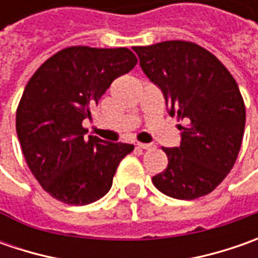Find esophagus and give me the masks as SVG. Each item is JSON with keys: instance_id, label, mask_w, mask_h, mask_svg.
Here are the masks:
<instances>
[{"instance_id": "34e87169", "label": "esophagus", "mask_w": 258, "mask_h": 258, "mask_svg": "<svg viewBox=\"0 0 258 258\" xmlns=\"http://www.w3.org/2000/svg\"><path fill=\"white\" fill-rule=\"evenodd\" d=\"M136 146L141 148V149H152V148H154V145L152 144H141V142H138Z\"/></svg>"}]
</instances>
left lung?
Instances as JSON below:
<instances>
[{
    "label": "left lung",
    "mask_w": 258,
    "mask_h": 258,
    "mask_svg": "<svg viewBox=\"0 0 258 258\" xmlns=\"http://www.w3.org/2000/svg\"><path fill=\"white\" fill-rule=\"evenodd\" d=\"M144 73L164 93L168 112L181 119V145L162 148L164 172L152 178L165 195L195 200L213 192L233 169L241 148L245 106L225 66L201 45L171 40L134 47Z\"/></svg>",
    "instance_id": "8db88e82"
}]
</instances>
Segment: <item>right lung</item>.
<instances>
[{
	"instance_id": "obj_1",
	"label": "right lung",
	"mask_w": 258,
	"mask_h": 258,
	"mask_svg": "<svg viewBox=\"0 0 258 258\" xmlns=\"http://www.w3.org/2000/svg\"><path fill=\"white\" fill-rule=\"evenodd\" d=\"M136 63L126 47L73 45L45 60L28 80L15 114L17 136L30 171L53 198L86 205L109 192L134 145L85 138L82 122L114 79Z\"/></svg>"
}]
</instances>
